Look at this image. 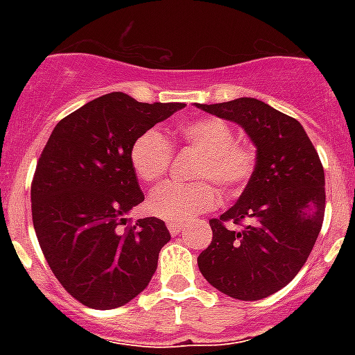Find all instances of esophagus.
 I'll return each instance as SVG.
<instances>
[{
	"label": "esophagus",
	"mask_w": 355,
	"mask_h": 355,
	"mask_svg": "<svg viewBox=\"0 0 355 355\" xmlns=\"http://www.w3.org/2000/svg\"><path fill=\"white\" fill-rule=\"evenodd\" d=\"M184 227H186V225H184V223H180V221H167V230H169L173 236H177L178 232H182Z\"/></svg>",
	"instance_id": "1"
}]
</instances>
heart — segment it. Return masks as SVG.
Here are the masks:
<instances>
[{"mask_svg":"<svg viewBox=\"0 0 355 355\" xmlns=\"http://www.w3.org/2000/svg\"><path fill=\"white\" fill-rule=\"evenodd\" d=\"M178 138L200 153L193 167L195 182H166L149 197V211L167 221H188L217 205V184L227 197H236L252 180L258 156L252 145L236 141V132L219 118H197L180 123ZM173 147L158 130L138 134L128 149V162L141 182H156L167 173ZM209 180L206 181L205 178Z\"/></svg>","mask_w":355,"mask_h":355,"instance_id":"heart-1","label":"heart"}]
</instances>
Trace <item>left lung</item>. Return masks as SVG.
Listing matches in <instances>:
<instances>
[{
    "label": "left lung",
    "mask_w": 355,
    "mask_h": 355,
    "mask_svg": "<svg viewBox=\"0 0 355 355\" xmlns=\"http://www.w3.org/2000/svg\"><path fill=\"white\" fill-rule=\"evenodd\" d=\"M197 107L239 123L258 147L252 180L230 210L210 219L214 237L197 263L228 297L267 298L311 254L324 221V169L302 125L267 103L239 97Z\"/></svg>",
    "instance_id": "1"
}]
</instances>
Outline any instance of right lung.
Instances as JSON below:
<instances>
[{
  "instance_id": "obj_1",
  "label": "right lung",
  "mask_w": 355,
  "mask_h": 355,
  "mask_svg": "<svg viewBox=\"0 0 355 355\" xmlns=\"http://www.w3.org/2000/svg\"><path fill=\"white\" fill-rule=\"evenodd\" d=\"M184 107L112 92L60 119L42 150L31 182L36 237L60 286L88 308H119L155 275L171 236L158 217L127 219L144 202L128 149Z\"/></svg>"
}]
</instances>
